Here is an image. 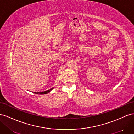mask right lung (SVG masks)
<instances>
[{"label": "right lung", "instance_id": "1", "mask_svg": "<svg viewBox=\"0 0 134 134\" xmlns=\"http://www.w3.org/2000/svg\"><path fill=\"white\" fill-rule=\"evenodd\" d=\"M52 89H53V88H52V89H49V90H47V91H43V92H37V93H36V92H34V93H35V94H40V95L46 94H48V93L50 92V91H51Z\"/></svg>", "mask_w": 134, "mask_h": 134}]
</instances>
